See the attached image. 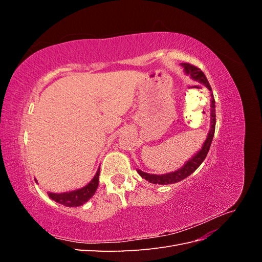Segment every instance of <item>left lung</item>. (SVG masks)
Wrapping results in <instances>:
<instances>
[{
	"instance_id": "obj_1",
	"label": "left lung",
	"mask_w": 262,
	"mask_h": 262,
	"mask_svg": "<svg viewBox=\"0 0 262 262\" xmlns=\"http://www.w3.org/2000/svg\"><path fill=\"white\" fill-rule=\"evenodd\" d=\"M182 67L185 68L186 73L191 76L193 80L204 84L212 92V89L209 84L208 78L205 77L201 69H199L195 66L190 64V63H182ZM211 96H212V99H211V107H212V109H211V117H212L211 118V130L208 134L207 140H205V142H204L202 149H200V152H198L191 158V160L187 162L184 167H181L180 169L173 171V172L166 173V175H150V173L144 172L142 170H138V172L140 173L142 178H144L155 185H157V184L158 185L175 184V182L181 181L182 179H185L188 176L191 175V173L202 164V162L205 160V157H207V155L209 153V149H210L212 140L214 137V132H215V100H214L213 93L211 94Z\"/></svg>"
}]
</instances>
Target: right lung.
Segmentation results:
<instances>
[{"label": "right lung", "mask_w": 262, "mask_h": 262, "mask_svg": "<svg viewBox=\"0 0 262 262\" xmlns=\"http://www.w3.org/2000/svg\"><path fill=\"white\" fill-rule=\"evenodd\" d=\"M99 171L98 168L96 175L92 179L89 185H86L82 189L74 190V191L64 192V193H49V196L55 202L66 205V207H80L85 202L89 201L91 198L96 192L99 182Z\"/></svg>", "instance_id": "obj_1"}]
</instances>
